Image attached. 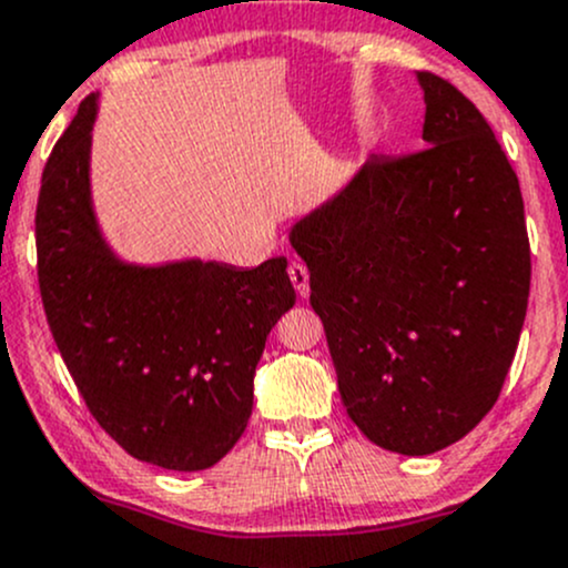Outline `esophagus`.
<instances>
[{
    "mask_svg": "<svg viewBox=\"0 0 568 568\" xmlns=\"http://www.w3.org/2000/svg\"><path fill=\"white\" fill-rule=\"evenodd\" d=\"M290 282L297 290V295L308 297L312 286H308V267L303 265V262H292V265H290Z\"/></svg>",
    "mask_w": 568,
    "mask_h": 568,
    "instance_id": "1",
    "label": "esophagus"
}]
</instances>
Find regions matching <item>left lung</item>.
<instances>
[{"label":"left lung","instance_id":"obj_1","mask_svg":"<svg viewBox=\"0 0 568 568\" xmlns=\"http://www.w3.org/2000/svg\"><path fill=\"white\" fill-rule=\"evenodd\" d=\"M418 84L426 148L366 158L290 230L347 415L407 457L493 410L530 292L523 194L493 128L440 75Z\"/></svg>","mask_w":568,"mask_h":568}]
</instances>
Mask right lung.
Here are the masks:
<instances>
[{"mask_svg":"<svg viewBox=\"0 0 568 568\" xmlns=\"http://www.w3.org/2000/svg\"><path fill=\"white\" fill-rule=\"evenodd\" d=\"M98 95L54 144L34 235L45 317L98 424L166 470L213 467L241 440L267 333L295 306L286 256L256 267L114 254L92 204Z\"/></svg>","mask_w":568,"mask_h":568,"instance_id":"obj_1","label":"right lung"}]
</instances>
